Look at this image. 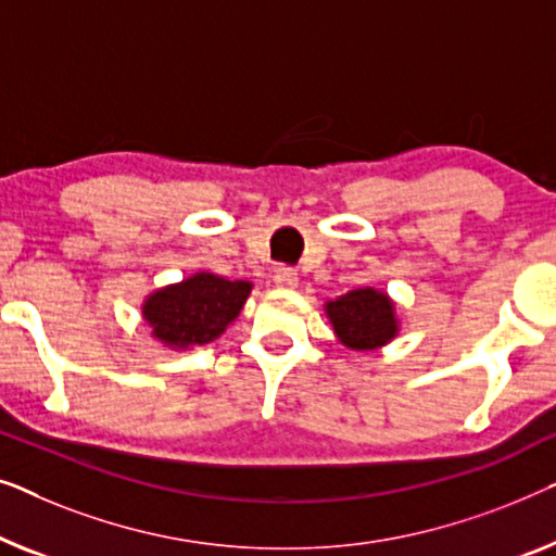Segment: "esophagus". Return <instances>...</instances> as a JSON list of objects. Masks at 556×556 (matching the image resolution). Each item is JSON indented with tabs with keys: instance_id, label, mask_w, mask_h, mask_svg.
<instances>
[{
	"instance_id": "1",
	"label": "esophagus",
	"mask_w": 556,
	"mask_h": 556,
	"mask_svg": "<svg viewBox=\"0 0 556 556\" xmlns=\"http://www.w3.org/2000/svg\"><path fill=\"white\" fill-rule=\"evenodd\" d=\"M275 285L279 289H294L296 287V271L292 267H285V264H281V267L275 269Z\"/></svg>"
}]
</instances>
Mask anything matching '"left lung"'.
<instances>
[{"label":"left lung","mask_w":556,"mask_h":556,"mask_svg":"<svg viewBox=\"0 0 556 556\" xmlns=\"http://www.w3.org/2000/svg\"><path fill=\"white\" fill-rule=\"evenodd\" d=\"M334 332L342 345L353 350H375L393 340L395 317L393 304L375 289H355L340 300L327 304Z\"/></svg>","instance_id":"8db88e82"}]
</instances>
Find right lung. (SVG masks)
Returning <instances> with one entry per match:
<instances>
[{"label": "right lung", "instance_id": "right-lung-1", "mask_svg": "<svg viewBox=\"0 0 556 556\" xmlns=\"http://www.w3.org/2000/svg\"><path fill=\"white\" fill-rule=\"evenodd\" d=\"M249 281H229L216 275H197L166 287L146 302L143 315L153 334L166 345L189 348L216 340L244 307Z\"/></svg>", "mask_w": 556, "mask_h": 556}]
</instances>
